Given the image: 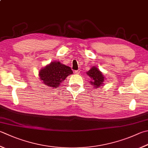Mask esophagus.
Segmentation results:
<instances>
[{"label": "esophagus", "instance_id": "obj_1", "mask_svg": "<svg viewBox=\"0 0 148 148\" xmlns=\"http://www.w3.org/2000/svg\"><path fill=\"white\" fill-rule=\"evenodd\" d=\"M80 69H78V70H77V71H75V73H76L77 75H78V74H79L80 73Z\"/></svg>", "mask_w": 148, "mask_h": 148}]
</instances>
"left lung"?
Instances as JSON below:
<instances>
[{
    "instance_id": "left-lung-1",
    "label": "left lung",
    "mask_w": 148,
    "mask_h": 148,
    "mask_svg": "<svg viewBox=\"0 0 148 148\" xmlns=\"http://www.w3.org/2000/svg\"><path fill=\"white\" fill-rule=\"evenodd\" d=\"M88 76L91 78L90 84L95 88H99L104 84L105 77L99 69L95 66H93L87 72Z\"/></svg>"
}]
</instances>
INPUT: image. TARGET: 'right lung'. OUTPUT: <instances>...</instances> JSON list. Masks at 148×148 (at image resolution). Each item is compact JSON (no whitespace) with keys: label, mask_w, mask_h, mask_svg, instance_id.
I'll return each instance as SVG.
<instances>
[{"label":"right lung","mask_w":148,"mask_h":148,"mask_svg":"<svg viewBox=\"0 0 148 148\" xmlns=\"http://www.w3.org/2000/svg\"><path fill=\"white\" fill-rule=\"evenodd\" d=\"M73 73L70 67L60 62H52L39 71L40 79L46 86L53 88L58 87L68 75Z\"/></svg>","instance_id":"obj_1"}]
</instances>
